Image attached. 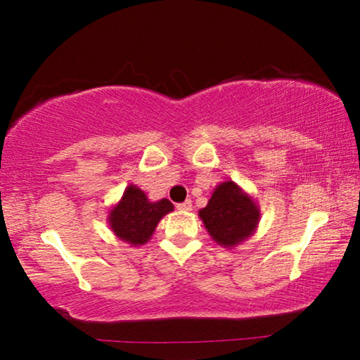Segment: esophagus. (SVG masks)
I'll return each instance as SVG.
<instances>
[{
    "label": "esophagus",
    "mask_w": 360,
    "mask_h": 360,
    "mask_svg": "<svg viewBox=\"0 0 360 360\" xmlns=\"http://www.w3.org/2000/svg\"><path fill=\"white\" fill-rule=\"evenodd\" d=\"M176 210H180V211H191V201L186 200V201H184V203H179V205H176Z\"/></svg>",
    "instance_id": "esophagus-1"
}]
</instances>
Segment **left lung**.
I'll use <instances>...</instances> for the list:
<instances>
[{
	"label": "left lung",
	"mask_w": 360,
	"mask_h": 360,
	"mask_svg": "<svg viewBox=\"0 0 360 360\" xmlns=\"http://www.w3.org/2000/svg\"><path fill=\"white\" fill-rule=\"evenodd\" d=\"M198 214L214 243L223 248H234L250 238L260 219L257 203L231 180L216 186Z\"/></svg>",
	"instance_id": "1"
}]
</instances>
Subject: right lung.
<instances>
[{
    "mask_svg": "<svg viewBox=\"0 0 360 360\" xmlns=\"http://www.w3.org/2000/svg\"><path fill=\"white\" fill-rule=\"evenodd\" d=\"M170 211H174V205L167 198L152 203L144 191L129 185L120 203L110 210L108 223L121 240L131 245H142L152 238L159 221Z\"/></svg>",
    "mask_w": 360,
    "mask_h": 360,
    "instance_id": "1",
    "label": "right lung"
}]
</instances>
